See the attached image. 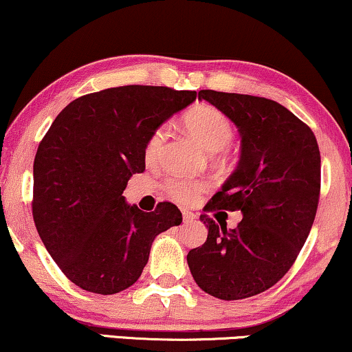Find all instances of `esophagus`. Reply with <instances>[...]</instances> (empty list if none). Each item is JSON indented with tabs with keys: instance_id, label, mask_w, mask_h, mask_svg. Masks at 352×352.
Here are the masks:
<instances>
[{
	"instance_id": "1",
	"label": "esophagus",
	"mask_w": 352,
	"mask_h": 352,
	"mask_svg": "<svg viewBox=\"0 0 352 352\" xmlns=\"http://www.w3.org/2000/svg\"><path fill=\"white\" fill-rule=\"evenodd\" d=\"M182 216H184V222H193L195 219H197V214H193L191 211H186V209L182 211Z\"/></svg>"
}]
</instances>
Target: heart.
I'll return each instance as SVG.
<instances>
[{
	"instance_id": "heart-1",
	"label": "heart",
	"mask_w": 352,
	"mask_h": 352,
	"mask_svg": "<svg viewBox=\"0 0 352 352\" xmlns=\"http://www.w3.org/2000/svg\"><path fill=\"white\" fill-rule=\"evenodd\" d=\"M184 126L204 149L209 153L228 148L234 138V126L228 115L211 105H198L184 117ZM167 140V128L159 126L151 133L144 146V159L154 164L161 155L162 146ZM167 193L180 203H190L206 190V184L191 179H168L166 184Z\"/></svg>"
}]
</instances>
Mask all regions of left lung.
I'll use <instances>...</instances> for the list:
<instances>
[{
	"mask_svg": "<svg viewBox=\"0 0 352 352\" xmlns=\"http://www.w3.org/2000/svg\"><path fill=\"white\" fill-rule=\"evenodd\" d=\"M239 128L242 155L204 211H239L235 229L208 214V239L186 255L199 287L222 300L256 296L274 286L304 247L320 198V151L314 131L265 97L198 92ZM216 216V214H214Z\"/></svg>",
	"mask_w": 352,
	"mask_h": 352,
	"instance_id": "obj_1",
	"label": "left lung"
}]
</instances>
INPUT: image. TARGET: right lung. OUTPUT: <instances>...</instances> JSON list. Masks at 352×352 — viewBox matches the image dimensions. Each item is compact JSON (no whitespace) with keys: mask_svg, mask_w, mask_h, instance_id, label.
Masks as SVG:
<instances>
[{"mask_svg":"<svg viewBox=\"0 0 352 352\" xmlns=\"http://www.w3.org/2000/svg\"><path fill=\"white\" fill-rule=\"evenodd\" d=\"M197 99L195 91L122 86L78 97L40 141L34 161L32 216L43 245L66 278L109 296L133 286L154 239L182 222L175 204L153 212L124 201L133 173L144 172V146Z\"/></svg>","mask_w":352,"mask_h":352,"instance_id":"obj_1","label":"right lung"}]
</instances>
